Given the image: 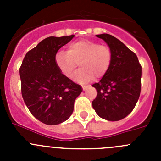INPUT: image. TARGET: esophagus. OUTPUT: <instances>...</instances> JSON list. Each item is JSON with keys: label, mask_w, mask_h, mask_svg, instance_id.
Returning <instances> with one entry per match:
<instances>
[{"label": "esophagus", "mask_w": 161, "mask_h": 161, "mask_svg": "<svg viewBox=\"0 0 161 161\" xmlns=\"http://www.w3.org/2000/svg\"><path fill=\"white\" fill-rule=\"evenodd\" d=\"M82 90H86L87 89L86 86H82Z\"/></svg>", "instance_id": "obj_1"}]
</instances>
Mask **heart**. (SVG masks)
<instances>
[{
  "label": "heart",
  "instance_id": "obj_1",
  "mask_svg": "<svg viewBox=\"0 0 161 161\" xmlns=\"http://www.w3.org/2000/svg\"><path fill=\"white\" fill-rule=\"evenodd\" d=\"M113 52L110 47L95 41L82 40L69 45L67 51L60 50L55 55V64L61 74L71 79L78 66L80 69L75 79L81 82H88L103 77L110 67Z\"/></svg>",
  "mask_w": 161,
  "mask_h": 161
}]
</instances>
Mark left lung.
<instances>
[{"mask_svg": "<svg viewBox=\"0 0 161 161\" xmlns=\"http://www.w3.org/2000/svg\"><path fill=\"white\" fill-rule=\"evenodd\" d=\"M113 52L108 72L92 84L97 95L92 100L96 113L108 121H119L134 109L141 92L142 66L137 56L118 39L109 34L97 35Z\"/></svg>", "mask_w": 161, "mask_h": 161, "instance_id": "1", "label": "left lung"}]
</instances>
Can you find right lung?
Returning a JSON list of instances; mask_svg holds the SVG:
<instances>
[{
    "label": "right lung",
    "mask_w": 161,
    "mask_h": 161,
    "mask_svg": "<svg viewBox=\"0 0 161 161\" xmlns=\"http://www.w3.org/2000/svg\"><path fill=\"white\" fill-rule=\"evenodd\" d=\"M74 35L50 36L28 51L19 69L21 92L30 113L49 125L66 121L74 110V102L82 92L79 84L61 74L55 55Z\"/></svg>",
    "instance_id": "obj_1"
}]
</instances>
